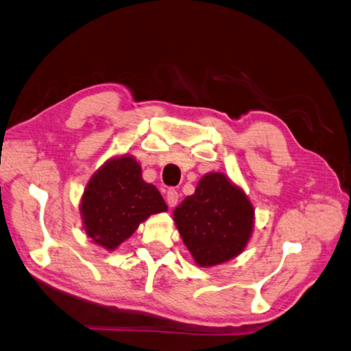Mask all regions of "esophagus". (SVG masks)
Listing matches in <instances>:
<instances>
[{
    "mask_svg": "<svg viewBox=\"0 0 351 351\" xmlns=\"http://www.w3.org/2000/svg\"><path fill=\"white\" fill-rule=\"evenodd\" d=\"M177 200H179V193L176 189H168V193H166V204H168V206H176Z\"/></svg>",
    "mask_w": 351,
    "mask_h": 351,
    "instance_id": "esophagus-1",
    "label": "esophagus"
}]
</instances>
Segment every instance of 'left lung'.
Wrapping results in <instances>:
<instances>
[{"mask_svg": "<svg viewBox=\"0 0 351 351\" xmlns=\"http://www.w3.org/2000/svg\"><path fill=\"white\" fill-rule=\"evenodd\" d=\"M194 262L211 268L234 259L254 231V206L243 189L223 172H208L193 195L172 211Z\"/></svg>", "mask_w": 351, "mask_h": 351, "instance_id": "1", "label": "left lung"}]
</instances>
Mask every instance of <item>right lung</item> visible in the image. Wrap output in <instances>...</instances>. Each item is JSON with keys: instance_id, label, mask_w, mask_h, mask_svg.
Listing matches in <instances>:
<instances>
[{"instance_id": "1", "label": "right lung", "mask_w": 351, "mask_h": 351, "mask_svg": "<svg viewBox=\"0 0 351 351\" xmlns=\"http://www.w3.org/2000/svg\"><path fill=\"white\" fill-rule=\"evenodd\" d=\"M166 211L162 194L143 180L140 163L129 154L106 160L90 176L80 199L86 236L108 251L119 248L147 217Z\"/></svg>"}]
</instances>
